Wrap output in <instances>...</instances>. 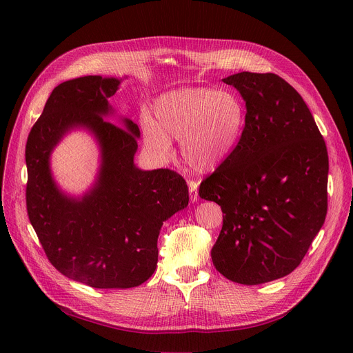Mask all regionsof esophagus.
<instances>
[{"label":"esophagus","mask_w":353,"mask_h":353,"mask_svg":"<svg viewBox=\"0 0 353 353\" xmlns=\"http://www.w3.org/2000/svg\"><path fill=\"white\" fill-rule=\"evenodd\" d=\"M187 184H188V191H190V199L192 201V203H196L198 201V184L192 180H188Z\"/></svg>","instance_id":"34e87169"}]
</instances>
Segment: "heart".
<instances>
[{"instance_id":"b5f03b06","label":"heart","mask_w":353,"mask_h":353,"mask_svg":"<svg viewBox=\"0 0 353 353\" xmlns=\"http://www.w3.org/2000/svg\"><path fill=\"white\" fill-rule=\"evenodd\" d=\"M155 123L146 120L143 138L150 152L161 159L172 155V141L181 143L184 162L205 173L218 169L236 149L245 110L228 90L183 88L163 93L154 108Z\"/></svg>"}]
</instances>
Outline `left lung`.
I'll list each match as a JSON object with an SVG mask.
<instances>
[{
	"label": "left lung",
	"mask_w": 353,
	"mask_h": 353,
	"mask_svg": "<svg viewBox=\"0 0 353 353\" xmlns=\"http://www.w3.org/2000/svg\"><path fill=\"white\" fill-rule=\"evenodd\" d=\"M222 81L245 102V124L199 196L225 214L211 250L215 268L260 285L289 275L324 225L327 146L305 100L281 77L244 71Z\"/></svg>",
	"instance_id": "1"
}]
</instances>
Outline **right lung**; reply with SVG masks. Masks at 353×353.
Returning a JSON list of instances; mask_svg holds the SVG:
<instances>
[{
	"label": "right lung",
	"mask_w": 353,
	"mask_h": 353,
	"mask_svg": "<svg viewBox=\"0 0 353 353\" xmlns=\"http://www.w3.org/2000/svg\"><path fill=\"white\" fill-rule=\"evenodd\" d=\"M121 81L88 75L60 83L26 142V207L44 253L63 275L97 289L134 288L152 276L163 222L188 205L180 174L135 166L138 125L105 120L114 114L109 97ZM74 129L92 133L101 152L95 183L78 197L59 188L49 166Z\"/></svg>",
	"instance_id": "right-lung-1"
}]
</instances>
